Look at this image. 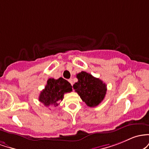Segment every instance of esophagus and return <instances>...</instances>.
<instances>
[{"mask_svg":"<svg viewBox=\"0 0 149 149\" xmlns=\"http://www.w3.org/2000/svg\"><path fill=\"white\" fill-rule=\"evenodd\" d=\"M68 81H69V82H70V84H71V85H72H72H73V81H72V79H70L69 80H68Z\"/></svg>","mask_w":149,"mask_h":149,"instance_id":"esophagus-1","label":"esophagus"}]
</instances>
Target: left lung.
Masks as SVG:
<instances>
[{
  "mask_svg": "<svg viewBox=\"0 0 149 149\" xmlns=\"http://www.w3.org/2000/svg\"><path fill=\"white\" fill-rule=\"evenodd\" d=\"M78 81L73 88L80 98L89 107H96L101 103L106 94V84L89 73L81 72L77 74Z\"/></svg>",
  "mask_w": 149,
  "mask_h": 149,
  "instance_id": "left-lung-1",
  "label": "left lung"
}]
</instances>
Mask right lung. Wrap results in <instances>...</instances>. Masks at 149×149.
<instances>
[{"instance_id": "obj_1", "label": "right lung", "mask_w": 149, "mask_h": 149, "mask_svg": "<svg viewBox=\"0 0 149 149\" xmlns=\"http://www.w3.org/2000/svg\"><path fill=\"white\" fill-rule=\"evenodd\" d=\"M72 91L70 83L67 80L60 77L55 79L49 78L45 88L40 93L38 100L45 106L56 107L59 101H63L64 94Z\"/></svg>"}]
</instances>
